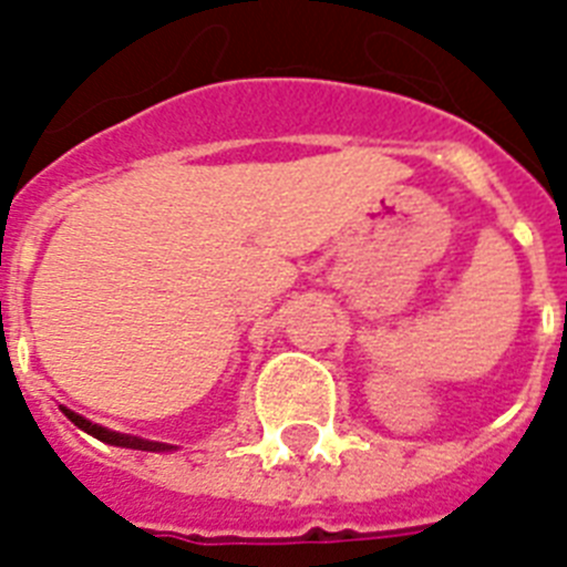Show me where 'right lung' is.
Returning a JSON list of instances; mask_svg holds the SVG:
<instances>
[{"label": "right lung", "mask_w": 567, "mask_h": 567, "mask_svg": "<svg viewBox=\"0 0 567 567\" xmlns=\"http://www.w3.org/2000/svg\"><path fill=\"white\" fill-rule=\"evenodd\" d=\"M62 412H64V417L70 420V423H76L82 432L93 434V437L102 440V443L122 445V449H138V452H167V449H173V445H167V443H153V440H138V437H127V434L107 432V429H102V425L79 417L76 412H70V409H64V405H62Z\"/></svg>", "instance_id": "add662e5"}]
</instances>
